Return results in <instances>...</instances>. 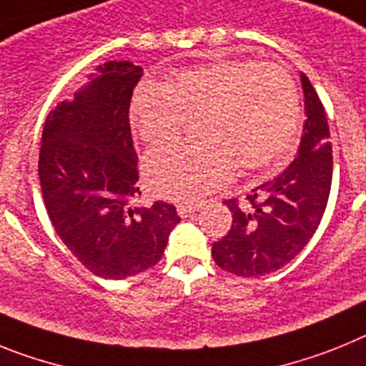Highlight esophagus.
Masks as SVG:
<instances>
[{
    "label": "esophagus",
    "instance_id": "esophagus-1",
    "mask_svg": "<svg viewBox=\"0 0 366 366\" xmlns=\"http://www.w3.org/2000/svg\"><path fill=\"white\" fill-rule=\"evenodd\" d=\"M196 211H198V205H194V203H179V205H177V214H179L181 218H189V216H192Z\"/></svg>",
    "mask_w": 366,
    "mask_h": 366
}]
</instances>
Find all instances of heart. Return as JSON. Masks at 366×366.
I'll use <instances>...</instances> for the list:
<instances>
[{"instance_id": "obj_1", "label": "heart", "mask_w": 366, "mask_h": 366, "mask_svg": "<svg viewBox=\"0 0 366 366\" xmlns=\"http://www.w3.org/2000/svg\"><path fill=\"white\" fill-rule=\"evenodd\" d=\"M144 143L177 137L187 117L202 115L198 143L152 150L144 174L159 196L196 202L227 183L240 168L257 172L286 154L300 119L293 79L277 66L223 60L181 71L167 86L143 82L130 108Z\"/></svg>"}]
</instances>
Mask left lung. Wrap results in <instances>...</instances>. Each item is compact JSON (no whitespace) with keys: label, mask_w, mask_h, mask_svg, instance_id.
I'll return each mask as SVG.
<instances>
[{"label":"left lung","mask_w":366,"mask_h":366,"mask_svg":"<svg viewBox=\"0 0 366 366\" xmlns=\"http://www.w3.org/2000/svg\"><path fill=\"white\" fill-rule=\"evenodd\" d=\"M300 84L306 121L297 157L274 179L251 190L247 207L225 202L232 225L212 244V258L238 277H262L286 266L308 244L325 214L334 170L328 121L304 73Z\"/></svg>","instance_id":"1"}]
</instances>
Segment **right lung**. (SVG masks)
<instances>
[{
  "label": "right lung",
  "mask_w": 366,
  "mask_h": 366,
  "mask_svg": "<svg viewBox=\"0 0 366 366\" xmlns=\"http://www.w3.org/2000/svg\"><path fill=\"white\" fill-rule=\"evenodd\" d=\"M143 76L132 62H106L73 99L58 102L41 132V196L54 231L97 277L128 279L161 260L179 223L176 207L139 196L130 100Z\"/></svg>",
  "instance_id": "right-lung-1"
}]
</instances>
